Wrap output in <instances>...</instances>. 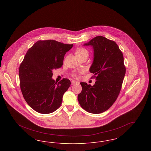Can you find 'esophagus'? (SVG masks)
Returning <instances> with one entry per match:
<instances>
[{"instance_id": "34e87169", "label": "esophagus", "mask_w": 151, "mask_h": 151, "mask_svg": "<svg viewBox=\"0 0 151 151\" xmlns=\"http://www.w3.org/2000/svg\"><path fill=\"white\" fill-rule=\"evenodd\" d=\"M79 82L78 81H75V80H72L71 81V85L72 86H74L75 84H79Z\"/></svg>"}]
</instances>
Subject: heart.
<instances>
[{
    "mask_svg": "<svg viewBox=\"0 0 151 151\" xmlns=\"http://www.w3.org/2000/svg\"><path fill=\"white\" fill-rule=\"evenodd\" d=\"M88 51L87 50H86V49H84V48H79V49H78L76 51V52H75V54H76V55H88ZM84 72V71L83 70H80L79 71V73H83V72ZM73 76H74L75 78H78V73H73Z\"/></svg>",
    "mask_w": 151,
    "mask_h": 151,
    "instance_id": "1",
    "label": "heart"
}]
</instances>
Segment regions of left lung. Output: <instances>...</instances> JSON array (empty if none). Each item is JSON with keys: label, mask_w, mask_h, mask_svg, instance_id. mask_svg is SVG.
I'll return each instance as SVG.
<instances>
[{"label": "left lung", "mask_w": 151, "mask_h": 151, "mask_svg": "<svg viewBox=\"0 0 151 151\" xmlns=\"http://www.w3.org/2000/svg\"><path fill=\"white\" fill-rule=\"evenodd\" d=\"M93 50L89 71L96 79L93 86L81 82L82 91L78 94L79 104L86 111L99 114L107 110L116 100L126 73L123 56L114 41L97 36L83 45Z\"/></svg>", "instance_id": "obj_1"}]
</instances>
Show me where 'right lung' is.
Listing matches in <instances>:
<instances>
[{"label":"right lung","mask_w":151,"mask_h":151,"mask_svg":"<svg viewBox=\"0 0 151 151\" xmlns=\"http://www.w3.org/2000/svg\"><path fill=\"white\" fill-rule=\"evenodd\" d=\"M72 46L52 40L38 41L25 55L19 71L20 88L25 100L37 112L49 114L61 105L71 81L63 79L57 84L52 70L62 66Z\"/></svg>","instance_id":"1"}]
</instances>
